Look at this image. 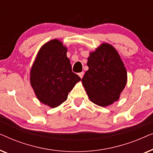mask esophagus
<instances>
[{
    "label": "esophagus",
    "mask_w": 153,
    "mask_h": 153,
    "mask_svg": "<svg viewBox=\"0 0 153 153\" xmlns=\"http://www.w3.org/2000/svg\"><path fill=\"white\" fill-rule=\"evenodd\" d=\"M83 74H84V72H81L79 73V74H78V75H79V76H80V78H81V79H82V78H83Z\"/></svg>",
    "instance_id": "34e87169"
}]
</instances>
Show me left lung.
<instances>
[{
  "instance_id": "1",
  "label": "left lung",
  "mask_w": 153,
  "mask_h": 153,
  "mask_svg": "<svg viewBox=\"0 0 153 153\" xmlns=\"http://www.w3.org/2000/svg\"><path fill=\"white\" fill-rule=\"evenodd\" d=\"M87 65L88 70L81 81L90 100L102 107L118 101L127 84V74L116 49L102 43L90 53Z\"/></svg>"
}]
</instances>
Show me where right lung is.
<instances>
[{
    "label": "right lung",
    "instance_id": "1",
    "mask_svg": "<svg viewBox=\"0 0 153 153\" xmlns=\"http://www.w3.org/2000/svg\"><path fill=\"white\" fill-rule=\"evenodd\" d=\"M68 49L61 41L52 39L39 50L30 72V81L39 101L51 108L68 99L81 78L72 72Z\"/></svg>",
    "mask_w": 153,
    "mask_h": 153
}]
</instances>
